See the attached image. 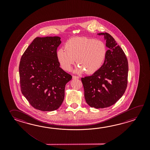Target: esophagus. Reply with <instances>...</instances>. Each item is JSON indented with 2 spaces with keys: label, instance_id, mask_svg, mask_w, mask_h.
I'll use <instances>...</instances> for the list:
<instances>
[{
  "label": "esophagus",
  "instance_id": "obj_1",
  "mask_svg": "<svg viewBox=\"0 0 150 150\" xmlns=\"http://www.w3.org/2000/svg\"><path fill=\"white\" fill-rule=\"evenodd\" d=\"M72 78L74 79H79V76H72Z\"/></svg>",
  "mask_w": 150,
  "mask_h": 150
}]
</instances>
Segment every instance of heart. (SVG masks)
<instances>
[{
    "label": "heart",
    "instance_id": "heart-1",
    "mask_svg": "<svg viewBox=\"0 0 150 150\" xmlns=\"http://www.w3.org/2000/svg\"><path fill=\"white\" fill-rule=\"evenodd\" d=\"M64 49H59L56 53L61 67L64 70H70L76 59L80 66L75 71L78 74L85 71L88 74L96 72L102 66L107 54L103 42L87 38H71L65 43Z\"/></svg>",
    "mask_w": 150,
    "mask_h": 150
}]
</instances>
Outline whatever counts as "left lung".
<instances>
[{"label":"left lung","mask_w":150,"mask_h":150,"mask_svg":"<svg viewBox=\"0 0 150 150\" xmlns=\"http://www.w3.org/2000/svg\"><path fill=\"white\" fill-rule=\"evenodd\" d=\"M104 35L107 51L102 67L91 76L81 78L86 103L91 107L104 108L115 104L127 88L128 62L123 50L107 33Z\"/></svg>","instance_id":"1"}]
</instances>
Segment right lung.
Instances as JSON below:
<instances>
[{"instance_id": "1", "label": "right lung", "mask_w": 150, "mask_h": 150, "mask_svg": "<svg viewBox=\"0 0 150 150\" xmlns=\"http://www.w3.org/2000/svg\"><path fill=\"white\" fill-rule=\"evenodd\" d=\"M61 38H36L24 52L19 64L20 88L34 108L57 110L62 104L65 87L72 79L59 67L56 56Z\"/></svg>"}]
</instances>
